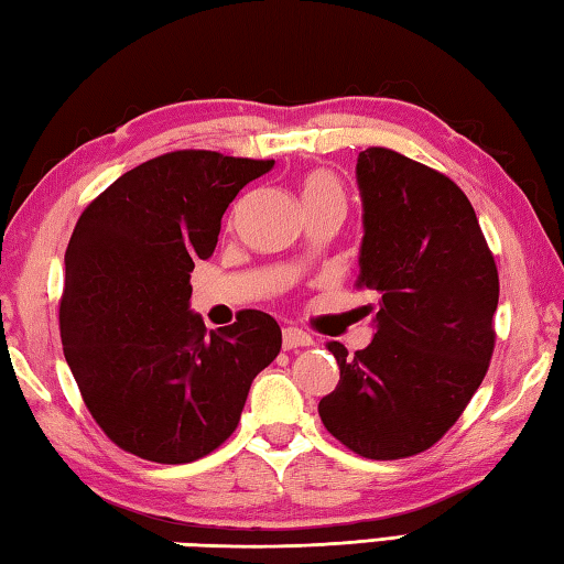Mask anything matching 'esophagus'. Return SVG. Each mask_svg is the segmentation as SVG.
<instances>
[{
	"label": "esophagus",
	"mask_w": 564,
	"mask_h": 564,
	"mask_svg": "<svg viewBox=\"0 0 564 564\" xmlns=\"http://www.w3.org/2000/svg\"><path fill=\"white\" fill-rule=\"evenodd\" d=\"M314 339L310 337L307 332H302L297 327H284L282 332V347L284 351H292V349H300V347H312Z\"/></svg>",
	"instance_id": "obj_1"
}]
</instances>
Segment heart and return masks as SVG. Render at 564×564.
<instances>
[{
	"label": "heart",
	"mask_w": 564,
	"mask_h": 564,
	"mask_svg": "<svg viewBox=\"0 0 564 564\" xmlns=\"http://www.w3.org/2000/svg\"><path fill=\"white\" fill-rule=\"evenodd\" d=\"M300 193H302L304 210H314V207H324V205H334L344 210V205H347V195H344L339 177L329 171H324V167H317V171H310L302 175Z\"/></svg>",
	"instance_id": "heart-1"
}]
</instances>
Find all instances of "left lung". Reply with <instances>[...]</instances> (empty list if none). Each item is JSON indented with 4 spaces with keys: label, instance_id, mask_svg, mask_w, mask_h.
<instances>
[{
    "label": "left lung",
    "instance_id": "1",
    "mask_svg": "<svg viewBox=\"0 0 564 564\" xmlns=\"http://www.w3.org/2000/svg\"><path fill=\"white\" fill-rule=\"evenodd\" d=\"M359 290L379 294L367 349H327L339 383L319 401L324 429L371 460L429 451L460 419L496 349L498 267L466 193L391 148L359 153Z\"/></svg>",
    "mask_w": 564,
    "mask_h": 564
}]
</instances>
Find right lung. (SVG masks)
I'll return each instance as SVG.
<instances>
[{
	"label": "right lung",
	"instance_id": "1",
	"mask_svg": "<svg viewBox=\"0 0 564 564\" xmlns=\"http://www.w3.org/2000/svg\"><path fill=\"white\" fill-rule=\"evenodd\" d=\"M274 161L173 151L86 205L66 247L64 357L86 409L118 448L165 466L232 436L252 379L282 349L270 314L242 310L207 334L191 272L215 252L227 205Z\"/></svg>",
	"mask_w": 564,
	"mask_h": 564
}]
</instances>
